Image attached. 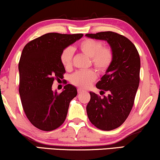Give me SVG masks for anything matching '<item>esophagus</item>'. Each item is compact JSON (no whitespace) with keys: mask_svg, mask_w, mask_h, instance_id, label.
I'll return each instance as SVG.
<instances>
[{"mask_svg":"<svg viewBox=\"0 0 160 160\" xmlns=\"http://www.w3.org/2000/svg\"><path fill=\"white\" fill-rule=\"evenodd\" d=\"M83 91H84V90H83V89H81V88H78V89H77L78 93H81V92H82Z\"/></svg>","mask_w":160,"mask_h":160,"instance_id":"34e87169","label":"esophagus"}]
</instances>
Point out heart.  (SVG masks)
<instances>
[{
	"label": "heart",
	"mask_w": 160,
	"mask_h": 160,
	"mask_svg": "<svg viewBox=\"0 0 160 160\" xmlns=\"http://www.w3.org/2000/svg\"><path fill=\"white\" fill-rule=\"evenodd\" d=\"M79 51L90 58V63L100 73L106 72L113 61V52L110 47H102L101 41L92 38H86L78 46ZM73 49L68 47L62 52L60 60L63 66L68 69L72 65ZM97 75L92 70L77 71L71 77V82L76 86L86 88L96 79Z\"/></svg>",
	"instance_id": "b5f03b06"
}]
</instances>
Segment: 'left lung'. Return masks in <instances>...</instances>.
<instances>
[{
    "label": "left lung",
    "instance_id": "obj_1",
    "mask_svg": "<svg viewBox=\"0 0 160 160\" xmlns=\"http://www.w3.org/2000/svg\"><path fill=\"white\" fill-rule=\"evenodd\" d=\"M85 36L106 41L113 52L111 65L96 84L98 89L109 94L101 98L90 92L87 113L89 121L97 128L107 131L114 130L124 123L134 104L140 82L138 52L128 38L117 32H100Z\"/></svg>",
    "mask_w": 160,
    "mask_h": 160
}]
</instances>
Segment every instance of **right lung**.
Returning a JSON list of instances; mask_svg holds the SVG:
<instances>
[{"instance_id":"obj_1","label":"right lung","mask_w":160,"mask_h":160,"mask_svg":"<svg viewBox=\"0 0 160 160\" xmlns=\"http://www.w3.org/2000/svg\"><path fill=\"white\" fill-rule=\"evenodd\" d=\"M82 36L49 32L24 47L19 62V92L26 117L39 130L52 131L62 125L70 102L77 95L76 88L70 84L61 93L53 92L52 86L65 73L60 60L62 52Z\"/></svg>"}]
</instances>
